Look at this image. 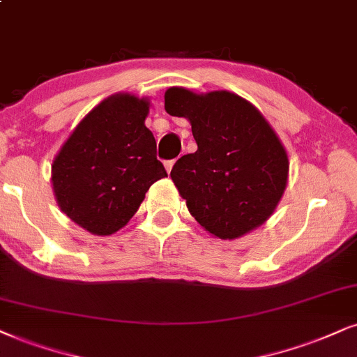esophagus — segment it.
Returning <instances> with one entry per match:
<instances>
[{"label": "esophagus", "mask_w": 357, "mask_h": 357, "mask_svg": "<svg viewBox=\"0 0 357 357\" xmlns=\"http://www.w3.org/2000/svg\"><path fill=\"white\" fill-rule=\"evenodd\" d=\"M176 163V160H169V161H165V166H166V171L171 173V169H173V166Z\"/></svg>", "instance_id": "obj_1"}]
</instances>
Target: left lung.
Listing matches in <instances>:
<instances>
[{
    "label": "left lung",
    "instance_id": "8db88e82",
    "mask_svg": "<svg viewBox=\"0 0 357 357\" xmlns=\"http://www.w3.org/2000/svg\"><path fill=\"white\" fill-rule=\"evenodd\" d=\"M165 110L191 121L197 151L171 169L192 218L219 238L264 224L287 186V151L257 108L231 92L196 96L173 87Z\"/></svg>",
    "mask_w": 357,
    "mask_h": 357
}]
</instances>
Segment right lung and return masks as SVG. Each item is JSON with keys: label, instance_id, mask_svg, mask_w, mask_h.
<instances>
[{"label": "right lung", "instance_id": "right-lung-1", "mask_svg": "<svg viewBox=\"0 0 357 357\" xmlns=\"http://www.w3.org/2000/svg\"><path fill=\"white\" fill-rule=\"evenodd\" d=\"M146 100L114 96L77 125L52 165L64 214L96 236H110L138 211L153 183L168 176L145 126Z\"/></svg>", "mask_w": 357, "mask_h": 357}]
</instances>
